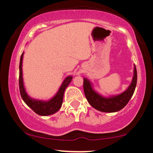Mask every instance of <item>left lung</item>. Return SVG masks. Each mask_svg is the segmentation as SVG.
Segmentation results:
<instances>
[{"label":"left lung","instance_id":"8db88e82","mask_svg":"<svg viewBox=\"0 0 153 153\" xmlns=\"http://www.w3.org/2000/svg\"><path fill=\"white\" fill-rule=\"evenodd\" d=\"M137 82V73L136 66L134 68V76L132 83L129 87L122 94L110 97H103L92 87L91 83L87 78H84L83 88L86 98L94 108L102 112H116L122 109L128 104L129 100L132 98L136 88Z\"/></svg>","mask_w":153,"mask_h":153}]
</instances>
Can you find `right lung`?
Wrapping results in <instances>:
<instances>
[{
	"label": "right lung",
	"mask_w": 153,
	"mask_h": 153,
	"mask_svg": "<svg viewBox=\"0 0 153 153\" xmlns=\"http://www.w3.org/2000/svg\"><path fill=\"white\" fill-rule=\"evenodd\" d=\"M23 53L21 56L20 64H19V90L21 98L25 102L27 106L33 109V110L37 114L40 116H48L55 114L61 108L62 102H63V97L64 91L66 88L69 85L72 76L66 77L65 79L62 82L61 87H59L57 93L55 94L54 97L52 98L48 101H43L35 100L30 97L25 91L24 85H23V72H22V62H23Z\"/></svg>",
	"instance_id": "right-lung-1"
}]
</instances>
